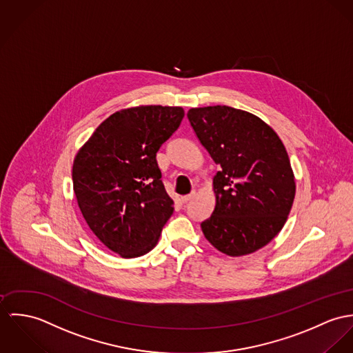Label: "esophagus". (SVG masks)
Wrapping results in <instances>:
<instances>
[{
  "instance_id": "esophagus-1",
  "label": "esophagus",
  "mask_w": 353,
  "mask_h": 353,
  "mask_svg": "<svg viewBox=\"0 0 353 353\" xmlns=\"http://www.w3.org/2000/svg\"><path fill=\"white\" fill-rule=\"evenodd\" d=\"M194 196H195V192H192L190 195L181 196V201L183 203H188L191 199H194Z\"/></svg>"
}]
</instances>
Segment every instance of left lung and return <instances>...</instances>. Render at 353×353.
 Returning <instances> with one entry per match:
<instances>
[{
  "label": "left lung",
  "mask_w": 353,
  "mask_h": 353,
  "mask_svg": "<svg viewBox=\"0 0 353 353\" xmlns=\"http://www.w3.org/2000/svg\"><path fill=\"white\" fill-rule=\"evenodd\" d=\"M187 117L221 166L212 179L215 208L200 225L203 234L230 257L261 249L280 233L295 199L281 139L264 120L228 105L191 108Z\"/></svg>",
  "instance_id": "left-lung-1"
}]
</instances>
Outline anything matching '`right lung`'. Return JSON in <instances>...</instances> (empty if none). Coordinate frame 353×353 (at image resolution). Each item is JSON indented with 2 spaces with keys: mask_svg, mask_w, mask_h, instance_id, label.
<instances>
[{
  "mask_svg": "<svg viewBox=\"0 0 353 353\" xmlns=\"http://www.w3.org/2000/svg\"><path fill=\"white\" fill-rule=\"evenodd\" d=\"M183 118L181 107L120 110L96 128L74 158L73 190L82 216L123 259L150 252L173 214L156 154Z\"/></svg>",
  "mask_w": 353,
  "mask_h": 353,
  "instance_id": "add662e5",
  "label": "right lung"
}]
</instances>
